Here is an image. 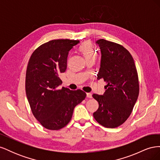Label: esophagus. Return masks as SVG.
<instances>
[{
	"label": "esophagus",
	"instance_id": "obj_1",
	"mask_svg": "<svg viewBox=\"0 0 160 160\" xmlns=\"http://www.w3.org/2000/svg\"><path fill=\"white\" fill-rule=\"evenodd\" d=\"M87 97L88 98H92V94L91 93H87Z\"/></svg>",
	"mask_w": 160,
	"mask_h": 160
}]
</instances>
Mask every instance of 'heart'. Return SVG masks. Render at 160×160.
<instances>
[{"label":"heart","mask_w":160,"mask_h":160,"mask_svg":"<svg viewBox=\"0 0 160 160\" xmlns=\"http://www.w3.org/2000/svg\"><path fill=\"white\" fill-rule=\"evenodd\" d=\"M79 51L85 58L86 61L95 60L97 56V52L90 41L83 42L79 47Z\"/></svg>","instance_id":"b5f03b06"}]
</instances>
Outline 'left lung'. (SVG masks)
Listing matches in <instances>:
<instances>
[{"instance_id":"1","label":"left lung","mask_w":160,"mask_h":160,"mask_svg":"<svg viewBox=\"0 0 160 160\" xmlns=\"http://www.w3.org/2000/svg\"><path fill=\"white\" fill-rule=\"evenodd\" d=\"M96 43L101 52L97 79H103L107 85L103 95H93L99 103L93 117L105 128H118L128 119L138 99L137 69L132 55L122 45L103 38Z\"/></svg>"}]
</instances>
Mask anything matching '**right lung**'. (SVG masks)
<instances>
[{"label": "right lung", "mask_w": 160, "mask_h": 160, "mask_svg": "<svg viewBox=\"0 0 160 160\" xmlns=\"http://www.w3.org/2000/svg\"><path fill=\"white\" fill-rule=\"evenodd\" d=\"M79 41L55 39L36 49L28 61L25 90L32 113L43 127L59 130L71 119L75 106L84 100L86 93L77 89L58 88L59 75L67 69L69 51Z\"/></svg>", "instance_id": "add662e5"}]
</instances>
